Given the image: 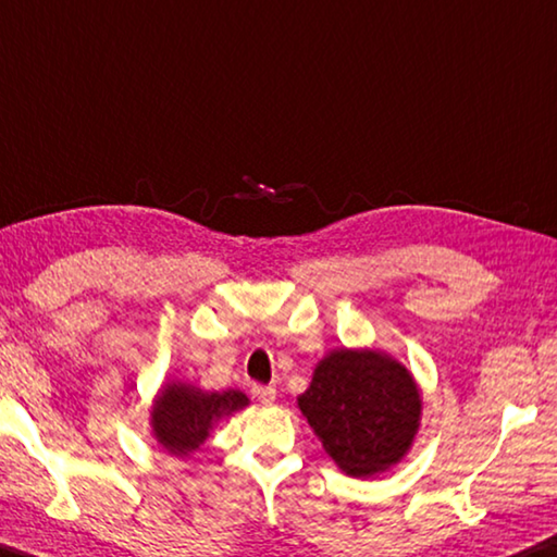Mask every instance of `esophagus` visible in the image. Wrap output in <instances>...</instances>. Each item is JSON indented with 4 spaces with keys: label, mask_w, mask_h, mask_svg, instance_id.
<instances>
[{
    "label": "esophagus",
    "mask_w": 557,
    "mask_h": 557,
    "mask_svg": "<svg viewBox=\"0 0 557 557\" xmlns=\"http://www.w3.org/2000/svg\"><path fill=\"white\" fill-rule=\"evenodd\" d=\"M275 387H270V384H256V387H252V397L260 399L262 404L275 401Z\"/></svg>",
    "instance_id": "obj_1"
}]
</instances>
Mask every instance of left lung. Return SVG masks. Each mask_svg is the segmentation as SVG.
<instances>
[{"mask_svg":"<svg viewBox=\"0 0 557 557\" xmlns=\"http://www.w3.org/2000/svg\"><path fill=\"white\" fill-rule=\"evenodd\" d=\"M301 417L348 478H375L404 460L421 426V389L409 368L380 348H336L313 368Z\"/></svg>","mask_w":557,"mask_h":557,"instance_id":"8db88e82","label":"left lung"}]
</instances>
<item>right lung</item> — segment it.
<instances>
[{
    "instance_id": "right-lung-1",
    "label": "right lung",
    "mask_w": 557,
    "mask_h": 557,
    "mask_svg": "<svg viewBox=\"0 0 557 557\" xmlns=\"http://www.w3.org/2000/svg\"><path fill=\"white\" fill-rule=\"evenodd\" d=\"M250 399L240 389L207 392L189 382H168L150 404V433L160 448L187 458L199 450L219 421L246 409Z\"/></svg>"
}]
</instances>
